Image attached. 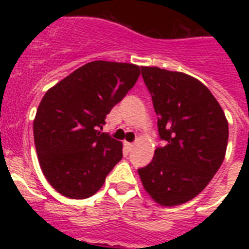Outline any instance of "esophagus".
Instances as JSON below:
<instances>
[{"label": "esophagus", "mask_w": 249, "mask_h": 249, "mask_svg": "<svg viewBox=\"0 0 249 249\" xmlns=\"http://www.w3.org/2000/svg\"><path fill=\"white\" fill-rule=\"evenodd\" d=\"M124 146H125V150H126L128 152H132V150L134 148V144L129 143V142H125Z\"/></svg>", "instance_id": "esophagus-1"}]
</instances>
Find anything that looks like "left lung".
I'll list each match as a JSON object with an SVG mask.
<instances>
[{
	"label": "left lung",
	"instance_id": "obj_1",
	"mask_svg": "<svg viewBox=\"0 0 249 249\" xmlns=\"http://www.w3.org/2000/svg\"><path fill=\"white\" fill-rule=\"evenodd\" d=\"M165 144L138 169L150 196L173 207L201 193L225 159L229 124L220 103L204 84L183 72L141 67Z\"/></svg>",
	"mask_w": 249,
	"mask_h": 249
}]
</instances>
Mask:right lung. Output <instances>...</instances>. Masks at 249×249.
Masks as SVG:
<instances>
[{
	"label": "right lung",
	"mask_w": 249,
	"mask_h": 249,
	"mask_svg": "<svg viewBox=\"0 0 249 249\" xmlns=\"http://www.w3.org/2000/svg\"><path fill=\"white\" fill-rule=\"evenodd\" d=\"M141 75L138 66L95 60L46 91L33 121L42 173L64 196L86 199L123 158V143L99 129Z\"/></svg>",
	"instance_id": "1"
}]
</instances>
